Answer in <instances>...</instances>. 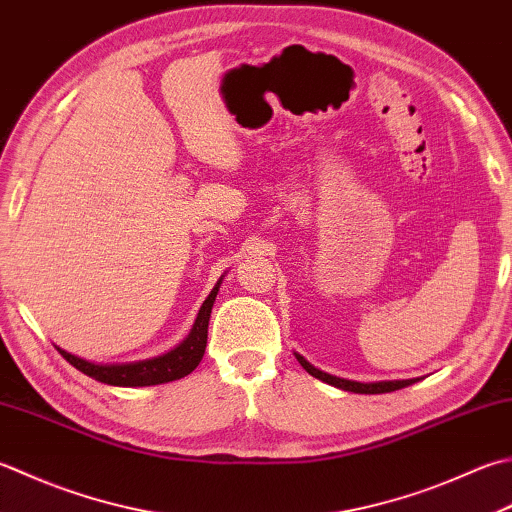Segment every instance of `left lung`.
<instances>
[{
	"label": "left lung",
	"mask_w": 512,
	"mask_h": 512,
	"mask_svg": "<svg viewBox=\"0 0 512 512\" xmlns=\"http://www.w3.org/2000/svg\"><path fill=\"white\" fill-rule=\"evenodd\" d=\"M295 357H297V362L306 368V373H310V375L317 377V379H322V382H326V384H330V386L348 390V393L382 395V393H393V390L406 388V386H410V384L419 382V377H413V379H384V382H353V379H344V377L324 373V370L315 368L313 364L308 362V359H304L299 353H295Z\"/></svg>",
	"instance_id": "1"
}]
</instances>
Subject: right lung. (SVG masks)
Instances as JSON below:
<instances>
[{"label": "right lung", "instance_id": "1", "mask_svg": "<svg viewBox=\"0 0 512 512\" xmlns=\"http://www.w3.org/2000/svg\"><path fill=\"white\" fill-rule=\"evenodd\" d=\"M222 279L224 275L219 277L215 288L210 290V295L204 299V304L199 308L190 333L175 348L166 350L162 355L137 359V362L99 364V362H88V359L68 353V350L59 346L55 348L70 366H75L77 370H82L84 375L93 377L97 382L108 384V386L137 388V386H157V384L175 382V379H182L193 373V370L199 366V362H202L204 350H206V339H208L210 313H213V304L219 293V286H222Z\"/></svg>", "mask_w": 512, "mask_h": 512}]
</instances>
